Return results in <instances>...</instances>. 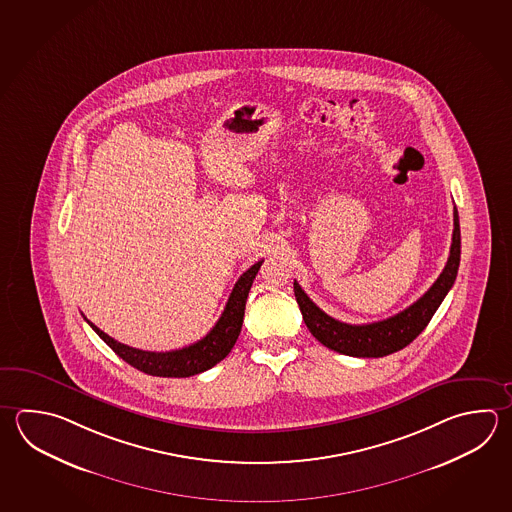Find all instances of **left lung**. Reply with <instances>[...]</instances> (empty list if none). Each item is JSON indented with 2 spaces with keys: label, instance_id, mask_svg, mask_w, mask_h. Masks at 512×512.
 I'll use <instances>...</instances> for the list:
<instances>
[{
  "label": "left lung",
  "instance_id": "left-lung-1",
  "mask_svg": "<svg viewBox=\"0 0 512 512\" xmlns=\"http://www.w3.org/2000/svg\"><path fill=\"white\" fill-rule=\"evenodd\" d=\"M460 221L458 210L454 208L453 242L449 259L440 277L434 280L433 286L425 291L420 299L413 302L409 308L396 313L389 319L378 320L371 324H346L326 315L322 309L309 299L299 282H293L295 299L299 302L302 319L306 322L311 335L342 355L358 358H378L391 355L411 344L433 319L438 306L442 304L445 295L453 288L458 266H460Z\"/></svg>",
  "mask_w": 512,
  "mask_h": 512
}]
</instances>
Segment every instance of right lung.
<instances>
[{"label":"right lung","instance_id":"right-lung-1","mask_svg":"<svg viewBox=\"0 0 512 512\" xmlns=\"http://www.w3.org/2000/svg\"><path fill=\"white\" fill-rule=\"evenodd\" d=\"M262 261L255 262L250 270L244 271L241 279L235 282L232 295L226 302V308L222 311L221 319L213 326L212 331L206 337L197 340L192 346L174 351H143V349L130 348L112 337H108L105 331L94 326L90 320V328L96 331L99 337L107 342L114 353L128 362L135 369L143 371L152 377L186 378L199 375L206 369H212L219 364L222 358L232 351L239 333H241L242 319H244V308L246 299L250 293L251 284L261 268Z\"/></svg>","mask_w":512,"mask_h":512}]
</instances>
